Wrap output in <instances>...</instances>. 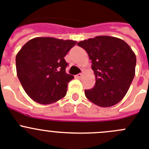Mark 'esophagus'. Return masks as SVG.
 <instances>
[{
	"mask_svg": "<svg viewBox=\"0 0 149 149\" xmlns=\"http://www.w3.org/2000/svg\"><path fill=\"white\" fill-rule=\"evenodd\" d=\"M81 76H82V74H81V73H78V74L76 75V77H77L78 79H81Z\"/></svg>",
	"mask_w": 149,
	"mask_h": 149,
	"instance_id": "esophagus-1",
	"label": "esophagus"
}]
</instances>
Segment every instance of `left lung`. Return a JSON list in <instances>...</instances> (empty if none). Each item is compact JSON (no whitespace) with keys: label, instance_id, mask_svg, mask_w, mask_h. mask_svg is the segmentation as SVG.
Returning a JSON list of instances; mask_svg holds the SVG:
<instances>
[{"label":"left lung","instance_id":"1","mask_svg":"<svg viewBox=\"0 0 149 149\" xmlns=\"http://www.w3.org/2000/svg\"><path fill=\"white\" fill-rule=\"evenodd\" d=\"M77 45L88 53L96 76L94 87L84 90L85 96L100 107L117 104L126 94L134 77V53L123 40L111 36H97Z\"/></svg>","mask_w":149,"mask_h":149}]
</instances>
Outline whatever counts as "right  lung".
<instances>
[{
	"mask_svg": "<svg viewBox=\"0 0 149 149\" xmlns=\"http://www.w3.org/2000/svg\"><path fill=\"white\" fill-rule=\"evenodd\" d=\"M76 44L71 40L35 38L26 42L16 56L18 79L28 96L36 102H56L67 93L73 79L67 74L65 56Z\"/></svg>",
	"mask_w": 149,
	"mask_h": 149,
	"instance_id": "obj_1",
	"label": "right lung"
}]
</instances>
